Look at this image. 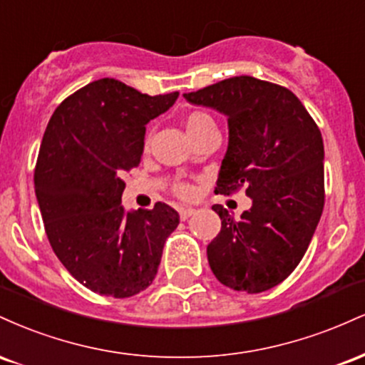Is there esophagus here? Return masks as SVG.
Masks as SVG:
<instances>
[{"label":"esophagus","mask_w":365,"mask_h":365,"mask_svg":"<svg viewBox=\"0 0 365 365\" xmlns=\"http://www.w3.org/2000/svg\"><path fill=\"white\" fill-rule=\"evenodd\" d=\"M194 215H195V209H192V207H182V209H180V220H182V221L188 220V217L194 216Z\"/></svg>","instance_id":"obj_1"}]
</instances>
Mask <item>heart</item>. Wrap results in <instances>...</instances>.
I'll list each match as a JSON object with an SVG mask.
<instances>
[{"label":"heart","instance_id":"heart-1","mask_svg":"<svg viewBox=\"0 0 365 365\" xmlns=\"http://www.w3.org/2000/svg\"><path fill=\"white\" fill-rule=\"evenodd\" d=\"M211 121L212 120L209 118L207 115H202V113H192V115L187 118V132H194L195 128L202 127V125H206V123H211ZM177 194L182 197H188L192 194V188H190V185L182 183V185L177 187Z\"/></svg>","mask_w":365,"mask_h":365}]
</instances>
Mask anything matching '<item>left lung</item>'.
Wrapping results in <instances>:
<instances>
[{
  "mask_svg": "<svg viewBox=\"0 0 365 365\" xmlns=\"http://www.w3.org/2000/svg\"><path fill=\"white\" fill-rule=\"evenodd\" d=\"M188 103L228 118V149L216 194L245 187L252 207L235 220L223 206L221 232L207 245L217 282L261 293L302 261L324 207V144L316 121L292 91L249 75L197 92Z\"/></svg>",
  "mask_w": 365,
  "mask_h": 365,
  "instance_id": "1",
  "label": "left lung"
}]
</instances>
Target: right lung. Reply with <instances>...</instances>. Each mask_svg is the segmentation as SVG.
Segmentation results:
<instances>
[{"instance_id":"right-lung-1","label":"right lung","mask_w":365,"mask_h":365,"mask_svg":"<svg viewBox=\"0 0 365 365\" xmlns=\"http://www.w3.org/2000/svg\"><path fill=\"white\" fill-rule=\"evenodd\" d=\"M177 99L99 78L66 98L46 127L34 171L46 235L66 271L99 295L145 290L180 223L165 202L150 211L121 206V175L140 163L145 125Z\"/></svg>"}]
</instances>
